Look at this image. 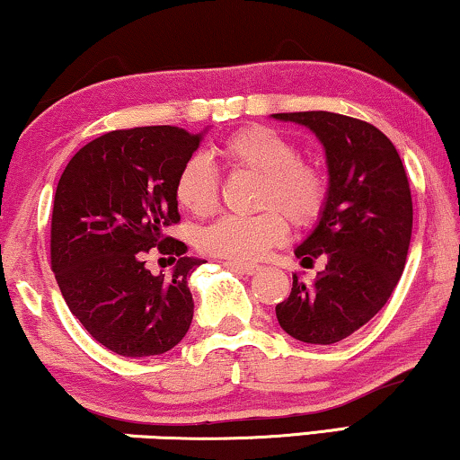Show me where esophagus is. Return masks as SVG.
Returning a JSON list of instances; mask_svg holds the SVG:
<instances>
[{
  "mask_svg": "<svg viewBox=\"0 0 460 460\" xmlns=\"http://www.w3.org/2000/svg\"><path fill=\"white\" fill-rule=\"evenodd\" d=\"M224 265L228 270H234V271H243V274H255V271H259L261 268L255 263H238V261H224Z\"/></svg>",
  "mask_w": 460,
  "mask_h": 460,
  "instance_id": "34e87169",
  "label": "esophagus"
}]
</instances>
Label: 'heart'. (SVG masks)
<instances>
[{"label":"heart","mask_w":460,"mask_h":460,"mask_svg":"<svg viewBox=\"0 0 460 460\" xmlns=\"http://www.w3.org/2000/svg\"><path fill=\"white\" fill-rule=\"evenodd\" d=\"M228 172L259 176L255 208L265 209L249 217H222L199 236V246L228 261L251 263L288 234L286 219L305 228L322 216L328 201V176L319 165L298 159L296 145L265 126H244L214 149ZM178 205L195 217H209L217 209V176L201 155L190 157L176 178ZM279 211L276 212L275 209Z\"/></svg>","instance_id":"heart-1"}]
</instances>
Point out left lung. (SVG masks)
Here are the masks:
<instances>
[{"label":"left lung","instance_id":"8db88e82","mask_svg":"<svg viewBox=\"0 0 460 460\" xmlns=\"http://www.w3.org/2000/svg\"><path fill=\"white\" fill-rule=\"evenodd\" d=\"M307 126L328 162V201L311 234L296 246L303 265L323 257L313 284L292 276L276 305L286 334L307 344H334L388 303L402 276L412 230V201L402 159L374 124L332 111L274 114Z\"/></svg>","mask_w":460,"mask_h":460}]
</instances>
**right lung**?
<instances>
[{"mask_svg":"<svg viewBox=\"0 0 460 460\" xmlns=\"http://www.w3.org/2000/svg\"><path fill=\"white\" fill-rule=\"evenodd\" d=\"M201 138L178 126L111 130L86 143L58 182L51 270L72 315L116 355H162L190 328L189 278L203 261L164 230L181 222L176 178ZM153 245L177 255L172 277L146 270Z\"/></svg>","mask_w":460,"mask_h":460,"instance_id":"add662e5","label":"right lung"}]
</instances>
